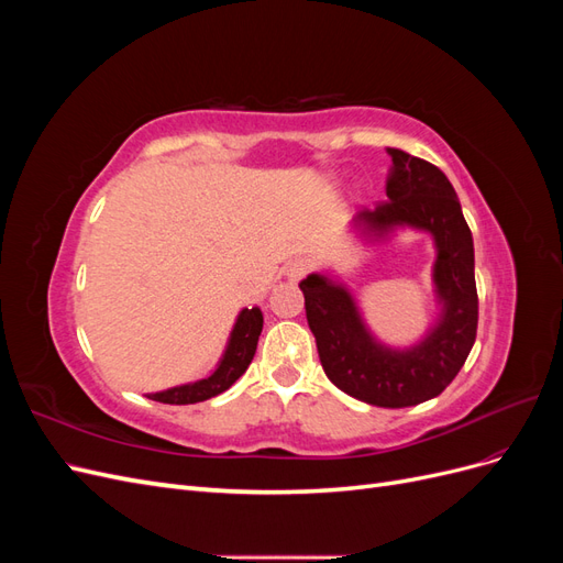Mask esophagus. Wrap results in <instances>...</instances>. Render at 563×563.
I'll list each match as a JSON object with an SVG mask.
<instances>
[{"label":"esophagus","instance_id":"1","mask_svg":"<svg viewBox=\"0 0 563 563\" xmlns=\"http://www.w3.org/2000/svg\"><path fill=\"white\" fill-rule=\"evenodd\" d=\"M310 269H312V263H310V261L298 258V261H294V263H288L284 272H286V279H291V282H300L305 275H308Z\"/></svg>","mask_w":563,"mask_h":563}]
</instances>
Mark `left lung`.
I'll use <instances>...</instances> for the list:
<instances>
[{"mask_svg": "<svg viewBox=\"0 0 563 563\" xmlns=\"http://www.w3.org/2000/svg\"><path fill=\"white\" fill-rule=\"evenodd\" d=\"M391 168L385 203L360 211L352 228L366 242H383L399 228L432 234L439 314L411 347H389L368 331L345 284L323 272L300 282L319 362L345 395L383 408L416 406L439 397L463 368L476 338L479 298L474 244L453 185L434 164L387 147Z\"/></svg>", "mask_w": 563, "mask_h": 563, "instance_id": "1", "label": "left lung"}]
</instances>
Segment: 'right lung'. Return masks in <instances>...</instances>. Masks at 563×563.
Segmentation results:
<instances>
[{"label": "right lung", "mask_w": 563, "mask_h": 563, "mask_svg": "<svg viewBox=\"0 0 563 563\" xmlns=\"http://www.w3.org/2000/svg\"><path fill=\"white\" fill-rule=\"evenodd\" d=\"M263 331V312L261 308H244L234 321V329L230 333L228 347L220 356L218 366L213 368L211 376L201 378L197 383H187L178 385L164 391H155V395H147L152 401H162V404H197V401H207L211 397H218L220 391H225L232 387L236 380L244 376V371L249 368L255 347H258V335Z\"/></svg>", "instance_id": "1"}]
</instances>
